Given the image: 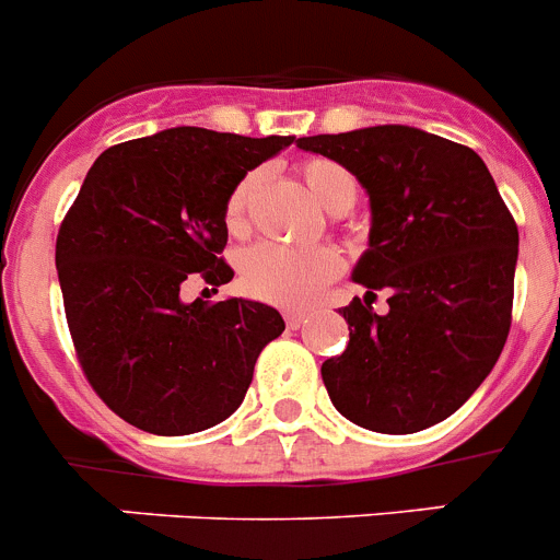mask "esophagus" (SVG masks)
Instances as JSON below:
<instances>
[{
    "instance_id": "34e87169",
    "label": "esophagus",
    "mask_w": 560,
    "mask_h": 560,
    "mask_svg": "<svg viewBox=\"0 0 560 560\" xmlns=\"http://www.w3.org/2000/svg\"><path fill=\"white\" fill-rule=\"evenodd\" d=\"M284 319H287V328H301L303 323H306V312H287L284 314Z\"/></svg>"
}]
</instances>
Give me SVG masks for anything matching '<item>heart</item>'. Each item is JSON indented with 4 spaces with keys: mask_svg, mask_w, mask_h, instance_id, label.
<instances>
[{
    "mask_svg": "<svg viewBox=\"0 0 560 560\" xmlns=\"http://www.w3.org/2000/svg\"><path fill=\"white\" fill-rule=\"evenodd\" d=\"M301 177L319 208L339 215L355 205L358 183L345 166L328 159H314L301 166ZM262 186V175L252 172L232 188L224 219L230 232L246 230L248 208ZM341 273V257L336 248H284L276 243H259L241 257V284L252 298L287 308H303L317 301L319 292Z\"/></svg>",
    "mask_w": 560,
    "mask_h": 560,
    "instance_id": "b5f03b06",
    "label": "heart"
}]
</instances>
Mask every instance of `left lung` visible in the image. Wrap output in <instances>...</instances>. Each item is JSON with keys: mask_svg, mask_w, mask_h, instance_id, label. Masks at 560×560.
Instances as JSON below:
<instances>
[{"mask_svg": "<svg viewBox=\"0 0 560 560\" xmlns=\"http://www.w3.org/2000/svg\"><path fill=\"white\" fill-rule=\"evenodd\" d=\"M345 166L369 197V248L352 281L388 290V312L355 301L341 355L323 363L352 424L410 435L457 412L495 366L512 325L517 224L485 161L410 125L298 139Z\"/></svg>", "mask_w": 560, "mask_h": 560, "instance_id": "obj_1", "label": "left lung"}]
</instances>
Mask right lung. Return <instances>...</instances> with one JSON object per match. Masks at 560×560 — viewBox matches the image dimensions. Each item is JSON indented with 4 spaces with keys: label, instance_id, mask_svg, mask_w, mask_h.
I'll return each instance as SVG.
<instances>
[{
    "label": "right lung",
    "instance_id": "add662e5",
    "mask_svg": "<svg viewBox=\"0 0 560 560\" xmlns=\"http://www.w3.org/2000/svg\"><path fill=\"white\" fill-rule=\"evenodd\" d=\"M295 136L166 128L103 150L57 235V273L81 369L103 401L153 435H194L241 407L284 319L246 298L186 303L232 281L219 257L232 188Z\"/></svg>",
    "mask_w": 560,
    "mask_h": 560
}]
</instances>
